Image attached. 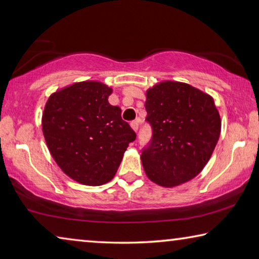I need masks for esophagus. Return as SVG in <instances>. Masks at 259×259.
<instances>
[{
	"label": "esophagus",
	"instance_id": "1",
	"mask_svg": "<svg viewBox=\"0 0 259 259\" xmlns=\"http://www.w3.org/2000/svg\"><path fill=\"white\" fill-rule=\"evenodd\" d=\"M138 123H139V121H138V120H136V121H133V122L130 123L131 128H133V130L135 131V133H137V130H138Z\"/></svg>",
	"mask_w": 259,
	"mask_h": 259
}]
</instances>
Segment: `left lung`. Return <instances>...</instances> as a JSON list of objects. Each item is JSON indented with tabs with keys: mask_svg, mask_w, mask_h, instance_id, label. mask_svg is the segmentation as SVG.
I'll return each mask as SVG.
<instances>
[{
	"mask_svg": "<svg viewBox=\"0 0 259 259\" xmlns=\"http://www.w3.org/2000/svg\"><path fill=\"white\" fill-rule=\"evenodd\" d=\"M145 96L153 135L141 155L143 168L158 186L178 187L210 160L220 137V114L210 94L181 81H161Z\"/></svg>",
	"mask_w": 259,
	"mask_h": 259,
	"instance_id": "8db88e82",
	"label": "left lung"
}]
</instances>
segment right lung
Segmentation results:
<instances>
[{"label": "right lung", "instance_id": "right-lung-1", "mask_svg": "<svg viewBox=\"0 0 259 259\" xmlns=\"http://www.w3.org/2000/svg\"><path fill=\"white\" fill-rule=\"evenodd\" d=\"M113 89L86 80L67 86L48 98L42 114L45 141L65 175L85 186L109 182L136 134L112 106Z\"/></svg>", "mask_w": 259, "mask_h": 259}]
</instances>
